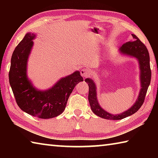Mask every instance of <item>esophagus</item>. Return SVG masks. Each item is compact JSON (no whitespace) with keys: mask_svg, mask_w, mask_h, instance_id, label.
Masks as SVG:
<instances>
[{"mask_svg":"<svg viewBox=\"0 0 158 158\" xmlns=\"http://www.w3.org/2000/svg\"><path fill=\"white\" fill-rule=\"evenodd\" d=\"M81 75L84 77H88L90 75V70L87 68H84L81 70Z\"/></svg>","mask_w":158,"mask_h":158,"instance_id":"obj_1","label":"esophagus"}]
</instances>
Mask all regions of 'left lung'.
I'll return each instance as SVG.
<instances>
[{
    "label": "left lung",
    "mask_w": 158,
    "mask_h": 158,
    "mask_svg": "<svg viewBox=\"0 0 158 158\" xmlns=\"http://www.w3.org/2000/svg\"><path fill=\"white\" fill-rule=\"evenodd\" d=\"M132 41H128L122 45L121 52L125 54L132 56L137 58L141 69V89L137 100L132 107L123 114L113 115L105 111L102 109L98 104L96 97V86L93 81L90 79H85V81L88 83L89 87V101L90 108L95 115L102 118L109 120H121L130 116L136 113L142 106L147 93V90L151 83V69L150 67V56L148 51L142 42L135 35L132 34Z\"/></svg>",
    "instance_id": "1"
}]
</instances>
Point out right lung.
<instances>
[{"instance_id":"right-lung-1","label":"right lung","mask_w":158,"mask_h":158,"mask_svg":"<svg viewBox=\"0 0 158 158\" xmlns=\"http://www.w3.org/2000/svg\"><path fill=\"white\" fill-rule=\"evenodd\" d=\"M35 37L33 33H27L15 48L11 58L9 81L21 110L40 118H52L63 113L74 86L84 79L79 72H75L46 91L35 89L26 77V64Z\"/></svg>"}]
</instances>
